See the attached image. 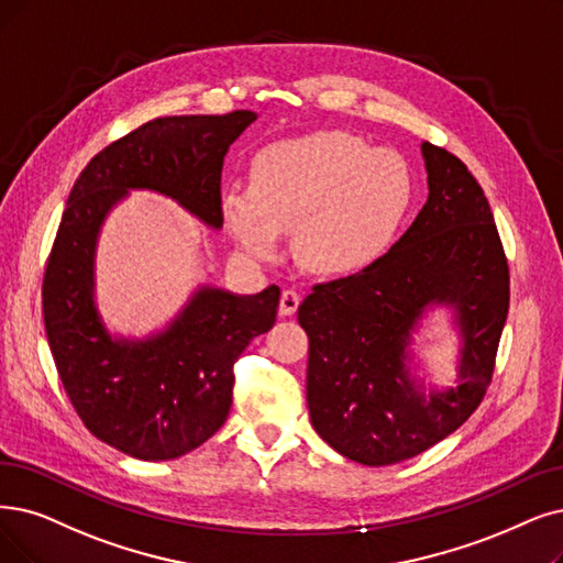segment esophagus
Returning <instances> with one entry per match:
<instances>
[{
	"label": "esophagus",
	"mask_w": 563,
	"mask_h": 563,
	"mask_svg": "<svg viewBox=\"0 0 563 563\" xmlns=\"http://www.w3.org/2000/svg\"><path fill=\"white\" fill-rule=\"evenodd\" d=\"M298 307H300V294L294 288H286L282 294V300H279V313L282 317H294Z\"/></svg>",
	"instance_id": "obj_1"
}]
</instances>
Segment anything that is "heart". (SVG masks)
<instances>
[{
    "mask_svg": "<svg viewBox=\"0 0 563 563\" xmlns=\"http://www.w3.org/2000/svg\"><path fill=\"white\" fill-rule=\"evenodd\" d=\"M411 206V175L393 150H372L346 131H313L263 147L250 187L221 194L219 212L240 250L275 258L296 229L311 273L351 277L388 252Z\"/></svg>",
    "mask_w": 563,
    "mask_h": 563,
    "instance_id": "heart-1",
    "label": "heart"
}]
</instances>
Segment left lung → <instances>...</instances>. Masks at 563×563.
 Here are the masks:
<instances>
[{"mask_svg":"<svg viewBox=\"0 0 563 563\" xmlns=\"http://www.w3.org/2000/svg\"><path fill=\"white\" fill-rule=\"evenodd\" d=\"M422 156L430 196L409 231L363 273L313 286L298 309L313 430L367 466L420 455L478 409L508 317V261L481 185L439 145L424 141ZM430 303L456 309L461 386L422 396L402 360Z\"/></svg>","mask_w":563,"mask_h":563,"instance_id":"8db88e82","label":"left lung"}]
</instances>
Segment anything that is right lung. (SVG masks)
I'll return each mask as SVG.
<instances>
[{
  "instance_id": "1",
  "label": "right lung",
  "mask_w": 563,
  "mask_h": 563,
  "mask_svg": "<svg viewBox=\"0 0 563 563\" xmlns=\"http://www.w3.org/2000/svg\"><path fill=\"white\" fill-rule=\"evenodd\" d=\"M254 120L252 110L156 118L101 150L66 200L43 275V321L76 413L124 455L175 460L227 422L233 365L275 325L279 286L256 296L200 288L164 332L143 342L112 340L95 305L99 229L129 189L170 196L221 229L223 156Z\"/></svg>"
}]
</instances>
